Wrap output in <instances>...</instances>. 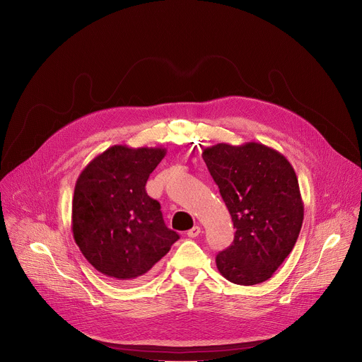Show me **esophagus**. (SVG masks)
I'll use <instances>...</instances> for the list:
<instances>
[{"mask_svg": "<svg viewBox=\"0 0 362 362\" xmlns=\"http://www.w3.org/2000/svg\"><path fill=\"white\" fill-rule=\"evenodd\" d=\"M199 233H200V226H193L190 230H187L189 238H196L199 236Z\"/></svg>", "mask_w": 362, "mask_h": 362, "instance_id": "1", "label": "esophagus"}]
</instances>
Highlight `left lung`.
I'll return each instance as SVG.
<instances>
[{"instance_id": "left-lung-1", "label": "left lung", "mask_w": 362, "mask_h": 362, "mask_svg": "<svg viewBox=\"0 0 362 362\" xmlns=\"http://www.w3.org/2000/svg\"><path fill=\"white\" fill-rule=\"evenodd\" d=\"M208 166L236 229L216 256L229 282L250 286L268 281L293 249L303 221L296 173L278 150L262 143L206 147Z\"/></svg>"}]
</instances>
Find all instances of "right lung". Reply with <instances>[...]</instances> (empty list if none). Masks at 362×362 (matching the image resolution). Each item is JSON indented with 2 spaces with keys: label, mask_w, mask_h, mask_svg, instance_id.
Segmentation results:
<instances>
[{
  "label": "right lung",
  "mask_w": 362,
  "mask_h": 362,
  "mask_svg": "<svg viewBox=\"0 0 362 362\" xmlns=\"http://www.w3.org/2000/svg\"><path fill=\"white\" fill-rule=\"evenodd\" d=\"M163 147L116 144L80 173L73 197V238L86 259L119 282L143 278L179 239L163 221L160 203L146 193Z\"/></svg>",
  "instance_id": "1"
}]
</instances>
